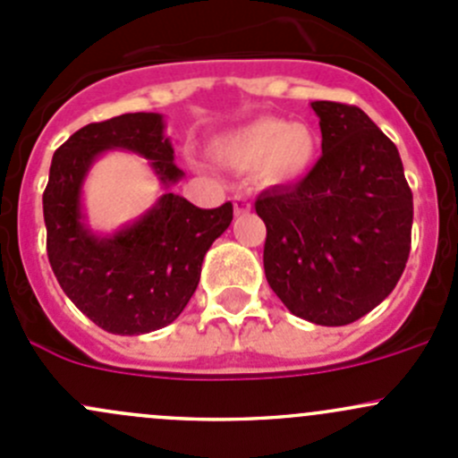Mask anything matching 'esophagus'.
<instances>
[{"label":"esophagus","mask_w":458,"mask_h":458,"mask_svg":"<svg viewBox=\"0 0 458 458\" xmlns=\"http://www.w3.org/2000/svg\"><path fill=\"white\" fill-rule=\"evenodd\" d=\"M233 203H234V215L237 216L248 215V212H250V201L243 199V197H234Z\"/></svg>","instance_id":"34e87169"}]
</instances>
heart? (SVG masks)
<instances>
[{
    "label": "heart",
    "instance_id": "obj_1",
    "mask_svg": "<svg viewBox=\"0 0 458 458\" xmlns=\"http://www.w3.org/2000/svg\"><path fill=\"white\" fill-rule=\"evenodd\" d=\"M208 152L225 168L255 173L263 186H290L315 168L318 135L303 122L261 117L215 137Z\"/></svg>",
    "mask_w": 458,
    "mask_h": 458
}]
</instances>
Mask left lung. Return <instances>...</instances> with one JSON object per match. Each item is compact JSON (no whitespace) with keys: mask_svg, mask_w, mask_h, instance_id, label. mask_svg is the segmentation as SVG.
<instances>
[{"mask_svg":"<svg viewBox=\"0 0 458 458\" xmlns=\"http://www.w3.org/2000/svg\"><path fill=\"white\" fill-rule=\"evenodd\" d=\"M321 159L299 183L257 197L266 224L263 270L294 317L348 326L403 275L412 192L396 146L357 106L312 101Z\"/></svg>","mask_w":458,"mask_h":458,"instance_id":"obj_1","label":"left lung"}]
</instances>
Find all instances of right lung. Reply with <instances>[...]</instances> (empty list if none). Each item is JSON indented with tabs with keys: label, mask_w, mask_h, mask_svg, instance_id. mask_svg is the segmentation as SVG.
Returning <instances> with one entry per match:
<instances>
[{
	"label": "right lung",
	"mask_w": 458,
	"mask_h": 458,
	"mask_svg": "<svg viewBox=\"0 0 458 458\" xmlns=\"http://www.w3.org/2000/svg\"><path fill=\"white\" fill-rule=\"evenodd\" d=\"M148 159L165 195L114 233L87 224L83 183L101 154ZM183 179L164 114L128 113L88 123L55 150L44 192L48 261L66 297L113 335H146L173 323L195 294L212 242L228 230L233 203L201 210L170 188Z\"/></svg>",
	"instance_id": "obj_1"
}]
</instances>
